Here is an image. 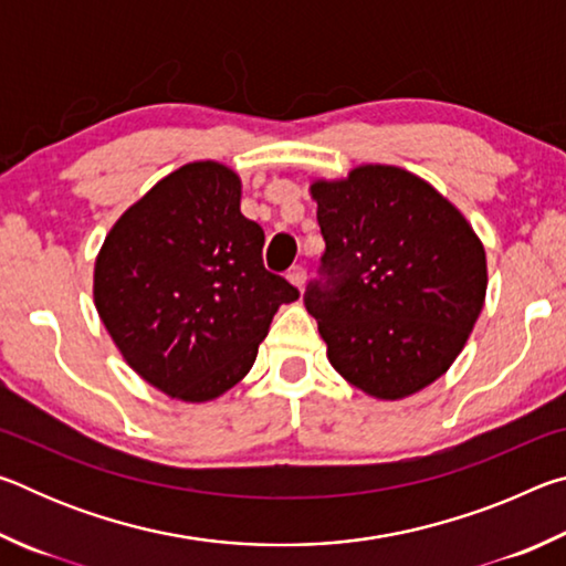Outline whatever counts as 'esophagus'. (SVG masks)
<instances>
[{
	"instance_id": "34e87169",
	"label": "esophagus",
	"mask_w": 566,
	"mask_h": 566,
	"mask_svg": "<svg viewBox=\"0 0 566 566\" xmlns=\"http://www.w3.org/2000/svg\"><path fill=\"white\" fill-rule=\"evenodd\" d=\"M286 280H290V284H294L296 290H302L304 280H306V272L302 270V266H292V270L286 272Z\"/></svg>"
}]
</instances>
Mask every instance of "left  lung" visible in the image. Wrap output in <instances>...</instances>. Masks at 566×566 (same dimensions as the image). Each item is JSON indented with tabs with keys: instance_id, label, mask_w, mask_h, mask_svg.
<instances>
[{
	"instance_id": "8db88e82",
	"label": "left lung",
	"mask_w": 566,
	"mask_h": 566,
	"mask_svg": "<svg viewBox=\"0 0 566 566\" xmlns=\"http://www.w3.org/2000/svg\"><path fill=\"white\" fill-rule=\"evenodd\" d=\"M332 286L306 310L327 359L364 395L397 401L452 367L486 296V252L467 217L411 171L359 165L312 179Z\"/></svg>"
}]
</instances>
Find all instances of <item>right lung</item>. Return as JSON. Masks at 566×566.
I'll use <instances>...</instances> for the list:
<instances>
[{
	"label": "right lung",
	"mask_w": 566,
	"mask_h": 566,
	"mask_svg": "<svg viewBox=\"0 0 566 566\" xmlns=\"http://www.w3.org/2000/svg\"><path fill=\"white\" fill-rule=\"evenodd\" d=\"M239 205L232 167L189 161L112 224L94 262V306L124 361L187 405L242 381L276 310L300 300L264 270V232Z\"/></svg>",
	"instance_id": "right-lung-1"
}]
</instances>
